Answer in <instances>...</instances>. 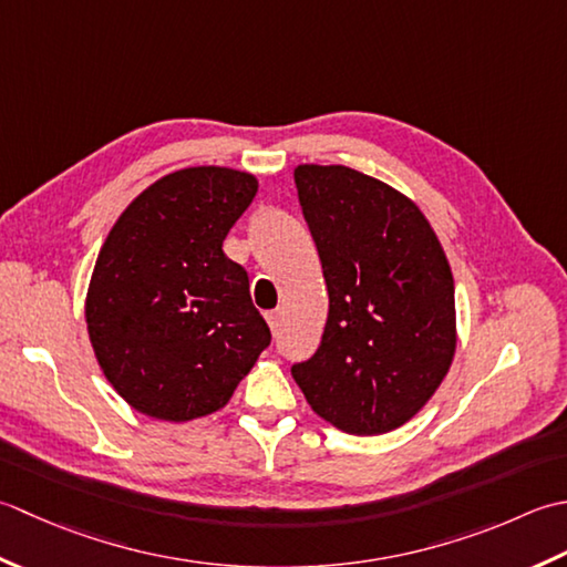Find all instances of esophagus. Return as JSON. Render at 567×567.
<instances>
[{"label":"esophagus","mask_w":567,"mask_h":567,"mask_svg":"<svg viewBox=\"0 0 567 567\" xmlns=\"http://www.w3.org/2000/svg\"><path fill=\"white\" fill-rule=\"evenodd\" d=\"M267 322H269L271 332H279V328H281V310H269Z\"/></svg>","instance_id":"obj_1"}]
</instances>
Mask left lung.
I'll list each match as a JSON object with an SVG mask.
<instances>
[{
	"instance_id": "left-lung-1",
	"label": "left lung",
	"mask_w": 567,
	"mask_h": 567,
	"mask_svg": "<svg viewBox=\"0 0 567 567\" xmlns=\"http://www.w3.org/2000/svg\"><path fill=\"white\" fill-rule=\"evenodd\" d=\"M293 178L330 306L316 354L291 374L334 429L389 433L425 406L453 362L445 251L419 207L386 183L316 164Z\"/></svg>"
}]
</instances>
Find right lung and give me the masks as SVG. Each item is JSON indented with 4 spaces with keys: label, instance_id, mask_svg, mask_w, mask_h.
<instances>
[{
    "label": "right lung",
    "instance_id": "add662e5",
    "mask_svg": "<svg viewBox=\"0 0 567 567\" xmlns=\"http://www.w3.org/2000/svg\"><path fill=\"white\" fill-rule=\"evenodd\" d=\"M249 173L195 166L148 186L110 229L85 318L114 391L152 419L223 409L271 344L223 241L257 195Z\"/></svg>",
    "mask_w": 567,
    "mask_h": 567
}]
</instances>
